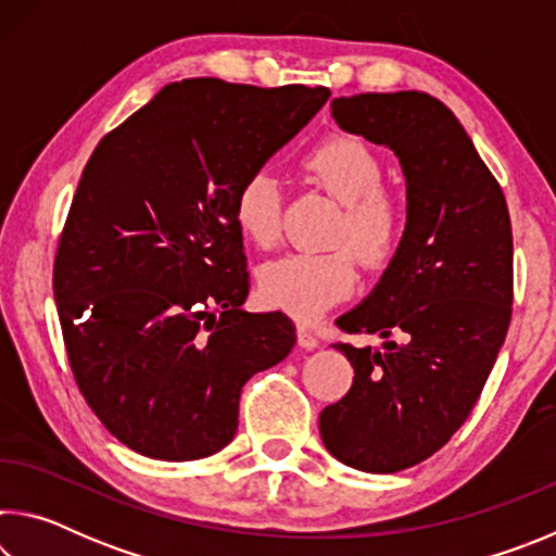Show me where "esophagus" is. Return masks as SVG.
Here are the masks:
<instances>
[{
	"instance_id": "obj_1",
	"label": "esophagus",
	"mask_w": 556,
	"mask_h": 556,
	"mask_svg": "<svg viewBox=\"0 0 556 556\" xmlns=\"http://www.w3.org/2000/svg\"><path fill=\"white\" fill-rule=\"evenodd\" d=\"M296 341H299L301 348H306V351H312V348L318 345V338L314 336L312 328L304 326V324L296 326Z\"/></svg>"
}]
</instances>
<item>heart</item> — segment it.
<instances>
[{
	"label": "heart",
	"instance_id": "1",
	"mask_svg": "<svg viewBox=\"0 0 556 556\" xmlns=\"http://www.w3.org/2000/svg\"><path fill=\"white\" fill-rule=\"evenodd\" d=\"M301 174L341 203L328 252H291L260 271V291L269 306L299 321H316L328 308L353 294L357 260L370 269L390 265L407 230L404 205L382 188L380 156L351 135H331L299 162ZM238 230L257 248H271L281 235V184L267 168L242 178L232 199Z\"/></svg>",
	"mask_w": 556,
	"mask_h": 556
}]
</instances>
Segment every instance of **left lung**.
<instances>
[{"label": "left lung", "mask_w": 556, "mask_h": 556, "mask_svg": "<svg viewBox=\"0 0 556 556\" xmlns=\"http://www.w3.org/2000/svg\"><path fill=\"white\" fill-rule=\"evenodd\" d=\"M338 127L390 147L407 178V230L380 285L338 318L382 348L336 343L355 378L318 417L345 466L397 473L446 444L473 412L513 316L505 193L444 102L417 90L331 102Z\"/></svg>", "instance_id": "obj_1"}]
</instances>
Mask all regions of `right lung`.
I'll return each instance as SVG.
<instances>
[{
    "mask_svg": "<svg viewBox=\"0 0 556 556\" xmlns=\"http://www.w3.org/2000/svg\"><path fill=\"white\" fill-rule=\"evenodd\" d=\"M328 96L168 83L83 168L53 296L75 384L137 454L195 460L228 446L242 384L294 348L287 314L240 308L250 275L232 199Z\"/></svg>",
    "mask_w": 556,
    "mask_h": 556,
    "instance_id": "right-lung-1",
    "label": "right lung"
}]
</instances>
